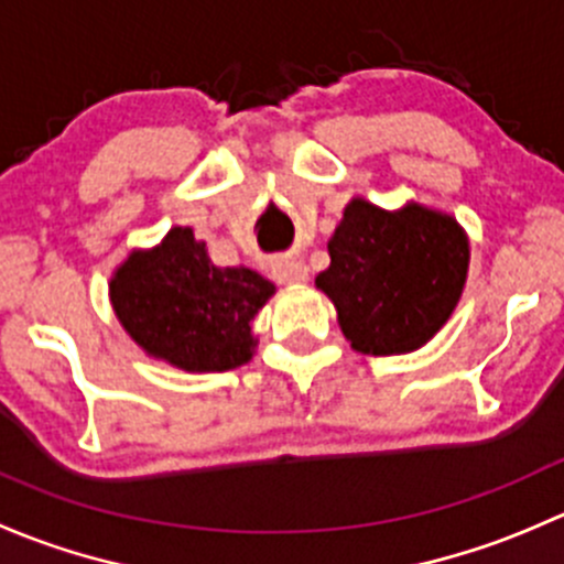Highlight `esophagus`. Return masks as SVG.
Wrapping results in <instances>:
<instances>
[{
	"label": "esophagus",
	"mask_w": 564,
	"mask_h": 564,
	"mask_svg": "<svg viewBox=\"0 0 564 564\" xmlns=\"http://www.w3.org/2000/svg\"><path fill=\"white\" fill-rule=\"evenodd\" d=\"M272 275H275L278 283H286V286H292V283L308 281V267L297 259H281L272 264Z\"/></svg>",
	"instance_id": "1"
}]
</instances>
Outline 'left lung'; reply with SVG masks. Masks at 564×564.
<instances>
[{
    "instance_id": "1",
    "label": "left lung",
    "mask_w": 564,
    "mask_h": 564,
    "mask_svg": "<svg viewBox=\"0 0 564 564\" xmlns=\"http://www.w3.org/2000/svg\"><path fill=\"white\" fill-rule=\"evenodd\" d=\"M316 286L351 349L403 355L440 333L464 292L469 242L451 215L409 204L384 213L355 198L327 242Z\"/></svg>"
}]
</instances>
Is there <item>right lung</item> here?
Listing matches in <instances>:
<instances>
[{
    "label": "right lung",
    "instance_id": "right-lung-1",
    "mask_svg": "<svg viewBox=\"0 0 564 564\" xmlns=\"http://www.w3.org/2000/svg\"><path fill=\"white\" fill-rule=\"evenodd\" d=\"M275 286L248 267H215L204 242L176 226L135 250L111 278V303L130 338L185 371H231L253 357L250 322Z\"/></svg>",
    "mask_w": 564,
    "mask_h": 564
}]
</instances>
